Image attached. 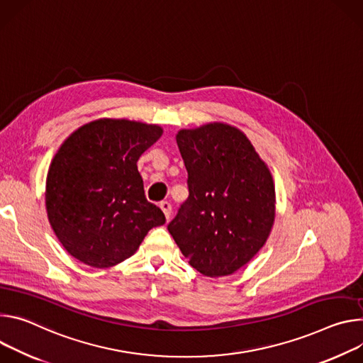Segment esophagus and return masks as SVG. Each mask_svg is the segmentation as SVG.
<instances>
[{"label": "esophagus", "instance_id": "34e87169", "mask_svg": "<svg viewBox=\"0 0 363 363\" xmlns=\"http://www.w3.org/2000/svg\"><path fill=\"white\" fill-rule=\"evenodd\" d=\"M160 209L163 211V213H164L166 219L169 220V219H170V216H172V205H170L169 202H161V203H160Z\"/></svg>", "mask_w": 363, "mask_h": 363}]
</instances>
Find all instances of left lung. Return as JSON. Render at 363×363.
I'll use <instances>...</instances> for the list:
<instances>
[{
	"label": "left lung",
	"instance_id": "left-lung-1",
	"mask_svg": "<svg viewBox=\"0 0 363 363\" xmlns=\"http://www.w3.org/2000/svg\"><path fill=\"white\" fill-rule=\"evenodd\" d=\"M176 141L189 174V197L169 232L200 274L230 275L259 252L271 233V172L248 137L225 123L180 130Z\"/></svg>",
	"mask_w": 363,
	"mask_h": 363
}]
</instances>
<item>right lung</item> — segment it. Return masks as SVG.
<instances>
[{
	"instance_id": "add662e5",
	"label": "right lung",
	"mask_w": 363,
	"mask_h": 363,
	"mask_svg": "<svg viewBox=\"0 0 363 363\" xmlns=\"http://www.w3.org/2000/svg\"><path fill=\"white\" fill-rule=\"evenodd\" d=\"M163 128L125 118H99L74 130L55 154L46 211L63 248L94 268H109L140 248L164 213L144 194L137 161Z\"/></svg>"
}]
</instances>
